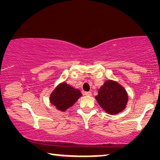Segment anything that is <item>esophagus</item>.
<instances>
[{"mask_svg":"<svg viewBox=\"0 0 160 160\" xmlns=\"http://www.w3.org/2000/svg\"><path fill=\"white\" fill-rule=\"evenodd\" d=\"M84 94L86 96H91L92 93L90 92H84Z\"/></svg>","mask_w":160,"mask_h":160,"instance_id":"obj_1","label":"esophagus"}]
</instances>
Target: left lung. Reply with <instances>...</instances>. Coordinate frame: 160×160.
I'll return each mask as SVG.
<instances>
[{
    "label": "left lung",
    "mask_w": 160,
    "mask_h": 160,
    "mask_svg": "<svg viewBox=\"0 0 160 160\" xmlns=\"http://www.w3.org/2000/svg\"><path fill=\"white\" fill-rule=\"evenodd\" d=\"M95 98L102 109L111 115L122 112L128 102V94L125 89L112 80L104 82Z\"/></svg>",
    "instance_id": "8db88e82"
}]
</instances>
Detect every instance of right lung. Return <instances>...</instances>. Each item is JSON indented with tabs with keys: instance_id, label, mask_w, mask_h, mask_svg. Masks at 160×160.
Instances as JSON below:
<instances>
[{
	"instance_id": "add662e5",
	"label": "right lung",
	"mask_w": 160,
	"mask_h": 160,
	"mask_svg": "<svg viewBox=\"0 0 160 160\" xmlns=\"http://www.w3.org/2000/svg\"><path fill=\"white\" fill-rule=\"evenodd\" d=\"M81 96L82 94L79 90L63 82L51 94L50 101L51 104L56 107V109L64 112L68 107H72Z\"/></svg>"
}]
</instances>
